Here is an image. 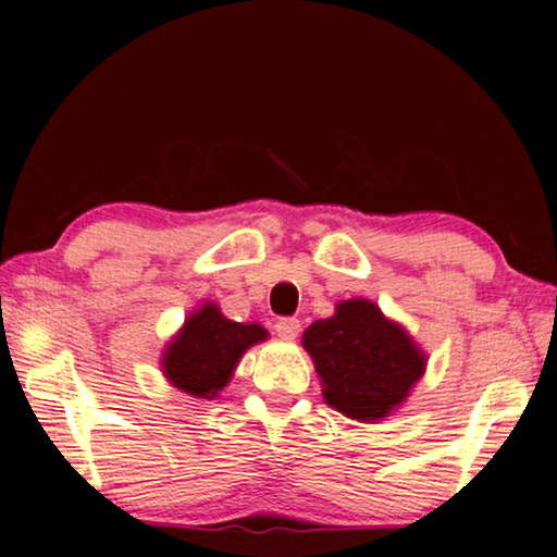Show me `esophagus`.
Here are the masks:
<instances>
[{
  "instance_id": "34e87169",
  "label": "esophagus",
  "mask_w": 557,
  "mask_h": 557,
  "mask_svg": "<svg viewBox=\"0 0 557 557\" xmlns=\"http://www.w3.org/2000/svg\"><path fill=\"white\" fill-rule=\"evenodd\" d=\"M299 330H301V323L297 321V318H280V321L275 323V333H277L282 339H287V342L297 339Z\"/></svg>"
}]
</instances>
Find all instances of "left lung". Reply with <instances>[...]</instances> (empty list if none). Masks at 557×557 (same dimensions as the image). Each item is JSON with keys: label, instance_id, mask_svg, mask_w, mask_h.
I'll use <instances>...</instances> for the list:
<instances>
[{"label": "left lung", "instance_id": "1", "mask_svg": "<svg viewBox=\"0 0 557 557\" xmlns=\"http://www.w3.org/2000/svg\"><path fill=\"white\" fill-rule=\"evenodd\" d=\"M301 345L321 375L327 405L366 423L395 411L425 371L417 342L369 299L339 301L333 318L306 327Z\"/></svg>", "mask_w": 557, "mask_h": 557}]
</instances>
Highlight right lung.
<instances>
[{"instance_id":"obj_1","label":"right lung","mask_w":557,"mask_h":557,"mask_svg":"<svg viewBox=\"0 0 557 557\" xmlns=\"http://www.w3.org/2000/svg\"><path fill=\"white\" fill-rule=\"evenodd\" d=\"M265 337V327L234 323L208 301L186 318L184 327L164 349L162 373L191 397L212 399L232 381L244 351Z\"/></svg>"}]
</instances>
